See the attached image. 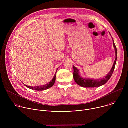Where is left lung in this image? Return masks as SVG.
<instances>
[{"label":"left lung","instance_id":"obj_1","mask_svg":"<svg viewBox=\"0 0 128 128\" xmlns=\"http://www.w3.org/2000/svg\"><path fill=\"white\" fill-rule=\"evenodd\" d=\"M113 42H114V46L116 50V59L111 70L108 73V74L105 78L101 79H98V80L83 78L80 76L79 74V70L78 69L74 66H73V67H74V78L75 82L78 84L79 86L82 87H85V88L99 87L100 86H101L105 84L108 82V80L110 79L114 71L116 60H117V49L114 44V40H113Z\"/></svg>","mask_w":128,"mask_h":128}]
</instances>
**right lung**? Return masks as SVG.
Listing matches in <instances>:
<instances>
[{"label": "right lung", "mask_w": 128, "mask_h": 128, "mask_svg": "<svg viewBox=\"0 0 128 128\" xmlns=\"http://www.w3.org/2000/svg\"><path fill=\"white\" fill-rule=\"evenodd\" d=\"M58 69V68H57V70L56 71V72L55 74H54V77L53 78L52 80L48 84H44V86H26L25 84V86L30 88V89H32V90H46V89H48L50 88H51L54 84V82H55V80H56V73H57V71Z\"/></svg>", "instance_id": "obj_1"}]
</instances>
